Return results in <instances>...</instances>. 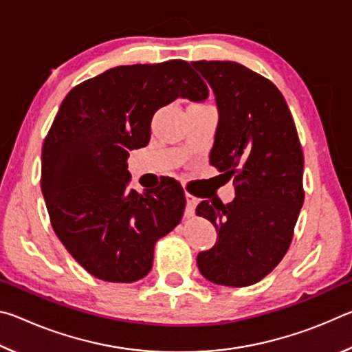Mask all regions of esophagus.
Wrapping results in <instances>:
<instances>
[{
  "label": "esophagus",
  "mask_w": 352,
  "mask_h": 352,
  "mask_svg": "<svg viewBox=\"0 0 352 352\" xmlns=\"http://www.w3.org/2000/svg\"><path fill=\"white\" fill-rule=\"evenodd\" d=\"M184 197H186V210H184V216L190 217L194 214V210H195V206H197L199 200L195 199L194 195H190V194H186V195H184Z\"/></svg>",
  "instance_id": "esophagus-1"
}]
</instances>
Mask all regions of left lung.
Instances as JSON below:
<instances>
[{"mask_svg": "<svg viewBox=\"0 0 352 352\" xmlns=\"http://www.w3.org/2000/svg\"><path fill=\"white\" fill-rule=\"evenodd\" d=\"M190 65L210 83L219 111L210 162L234 177L236 192L230 204L204 200L195 210L217 231L197 265L208 281L245 287L289 250L305 201V160L289 107L270 80L236 62Z\"/></svg>", "mask_w": 352, "mask_h": 352, "instance_id": "left-lung-1", "label": "left lung"}]
</instances>
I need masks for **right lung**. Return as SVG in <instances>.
<instances>
[{
    "label": "right lung",
    "mask_w": 352,
    "mask_h": 352,
    "mask_svg": "<svg viewBox=\"0 0 352 352\" xmlns=\"http://www.w3.org/2000/svg\"><path fill=\"white\" fill-rule=\"evenodd\" d=\"M204 102L205 82L184 60L116 67L63 99L41 151V192L51 225L93 276L135 283L152 269L158 239L180 223L184 192L130 184V151L148 144L155 111L175 99Z\"/></svg>",
    "instance_id": "add662e5"
}]
</instances>
